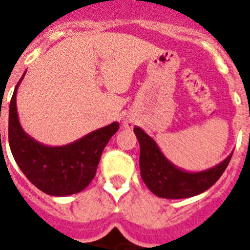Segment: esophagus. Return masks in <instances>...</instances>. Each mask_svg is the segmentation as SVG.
<instances>
[{
  "instance_id": "34e87169",
  "label": "esophagus",
  "mask_w": 250,
  "mask_h": 250,
  "mask_svg": "<svg viewBox=\"0 0 250 250\" xmlns=\"http://www.w3.org/2000/svg\"><path fill=\"white\" fill-rule=\"evenodd\" d=\"M132 126H134V121L131 120L124 121V127H125V129H132Z\"/></svg>"
}]
</instances>
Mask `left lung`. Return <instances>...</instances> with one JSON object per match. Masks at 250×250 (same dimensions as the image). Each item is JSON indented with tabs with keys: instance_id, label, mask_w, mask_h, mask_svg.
<instances>
[{
	"instance_id": "8db88e82",
	"label": "left lung",
	"mask_w": 250,
	"mask_h": 250,
	"mask_svg": "<svg viewBox=\"0 0 250 250\" xmlns=\"http://www.w3.org/2000/svg\"><path fill=\"white\" fill-rule=\"evenodd\" d=\"M140 144L141 179L152 194L165 199H184L208 190L222 176L230 161V155L213 167L203 171H187L174 165L159 149L158 144L141 127H134Z\"/></svg>"
}]
</instances>
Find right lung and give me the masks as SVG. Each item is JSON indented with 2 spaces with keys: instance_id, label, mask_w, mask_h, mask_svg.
I'll return each instance as SVG.
<instances>
[{
  "instance_id": "1",
  "label": "right lung",
  "mask_w": 250,
  "mask_h": 250,
  "mask_svg": "<svg viewBox=\"0 0 250 250\" xmlns=\"http://www.w3.org/2000/svg\"><path fill=\"white\" fill-rule=\"evenodd\" d=\"M25 74L15 87L8 115V143L15 161L26 178L48 195L80 193L94 179L101 154L119 130V123H111L62 146L41 144L22 129L17 114L16 94Z\"/></svg>"
}]
</instances>
